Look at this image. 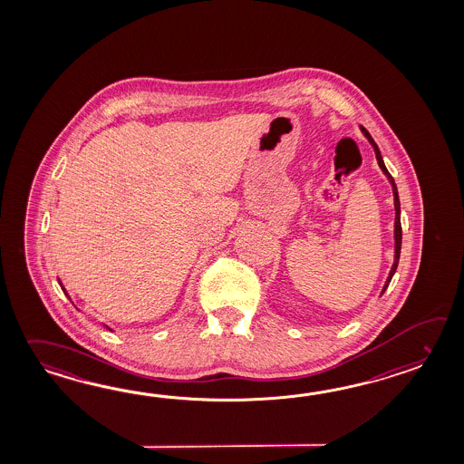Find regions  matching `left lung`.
I'll return each mask as SVG.
<instances>
[{
    "label": "left lung",
    "mask_w": 464,
    "mask_h": 464,
    "mask_svg": "<svg viewBox=\"0 0 464 464\" xmlns=\"http://www.w3.org/2000/svg\"><path fill=\"white\" fill-rule=\"evenodd\" d=\"M361 131L362 134L368 138V141H370L371 146H372V150H374V153H376V160H378V165L382 169V173L386 175V178L390 179V183H392V196H394V211H396V218H394V263H392V271H390V276L386 279V283H384V286H382V293L386 291V288L390 286V281H392V276H394V273H396V268H398V263H400V255H401V239H402V231H401V207H400V196H398V188H396V183H394V179H392V176L390 175V171L386 169V166H384V161H382V151H380V148H378V144L374 143V140L371 138V134L366 131V128H362L360 126Z\"/></svg>",
    "instance_id": "1"
}]
</instances>
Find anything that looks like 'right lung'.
Segmentation results:
<instances>
[{"mask_svg":"<svg viewBox=\"0 0 464 464\" xmlns=\"http://www.w3.org/2000/svg\"><path fill=\"white\" fill-rule=\"evenodd\" d=\"M106 328H108V326H106ZM108 330H110V328H108ZM110 331H111V330H110Z\"/></svg>","mask_w":464,"mask_h":464,"instance_id":"obj_1","label":"right lung"}]
</instances>
